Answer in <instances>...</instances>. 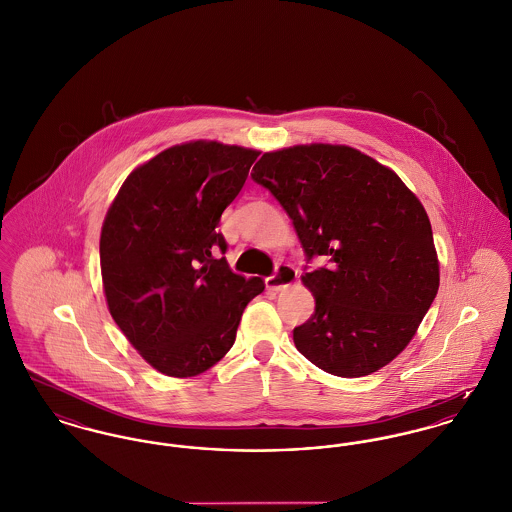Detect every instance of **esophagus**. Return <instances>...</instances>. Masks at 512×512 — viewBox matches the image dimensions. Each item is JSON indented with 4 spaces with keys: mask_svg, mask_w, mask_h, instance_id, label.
Here are the masks:
<instances>
[{
    "mask_svg": "<svg viewBox=\"0 0 512 512\" xmlns=\"http://www.w3.org/2000/svg\"><path fill=\"white\" fill-rule=\"evenodd\" d=\"M296 280H298V271L294 267L282 263L276 267L274 274H271L265 282H267V288H271V290H284V288L292 286Z\"/></svg>",
    "mask_w": 512,
    "mask_h": 512,
    "instance_id": "34e87169",
    "label": "esophagus"
}]
</instances>
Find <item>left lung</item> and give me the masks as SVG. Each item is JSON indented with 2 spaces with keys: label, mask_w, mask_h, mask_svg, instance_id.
I'll return each instance as SVG.
<instances>
[{
  "label": "left lung",
  "mask_w": 512,
  "mask_h": 512,
  "mask_svg": "<svg viewBox=\"0 0 512 512\" xmlns=\"http://www.w3.org/2000/svg\"><path fill=\"white\" fill-rule=\"evenodd\" d=\"M253 181L292 218L307 261L315 313L294 344L319 369L363 377L391 363L414 338L439 290L433 232L420 199L391 168L346 145L265 152Z\"/></svg>",
  "instance_id": "1"
}]
</instances>
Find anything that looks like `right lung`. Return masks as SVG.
<instances>
[{"instance_id":"obj_1","label":"right lung","mask_w":512,"mask_h":512,"mask_svg":"<svg viewBox=\"0 0 512 512\" xmlns=\"http://www.w3.org/2000/svg\"><path fill=\"white\" fill-rule=\"evenodd\" d=\"M259 151L191 141L135 168L106 212V303L133 348L168 377H195L236 342L263 278L232 272L216 230Z\"/></svg>"}]
</instances>
